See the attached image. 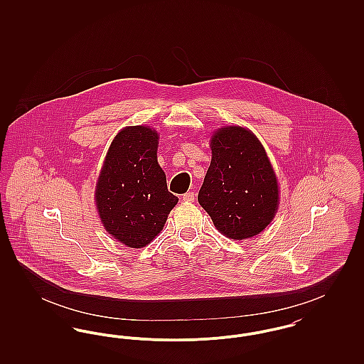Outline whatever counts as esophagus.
Returning <instances> with one entry per match:
<instances>
[{
  "mask_svg": "<svg viewBox=\"0 0 364 364\" xmlns=\"http://www.w3.org/2000/svg\"><path fill=\"white\" fill-rule=\"evenodd\" d=\"M183 200L186 202V203H191V202H193L195 200V193L190 191V192H187V193H184L183 195Z\"/></svg>",
  "mask_w": 364,
  "mask_h": 364,
  "instance_id": "esophagus-1",
  "label": "esophagus"
}]
</instances>
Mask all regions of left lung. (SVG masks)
<instances>
[{
	"instance_id": "8db88e82",
	"label": "left lung",
	"mask_w": 364,
	"mask_h": 364,
	"mask_svg": "<svg viewBox=\"0 0 364 364\" xmlns=\"http://www.w3.org/2000/svg\"><path fill=\"white\" fill-rule=\"evenodd\" d=\"M211 162L198 202L215 228L233 240L257 236L277 213L278 183L258 138L242 127L215 131Z\"/></svg>"
}]
</instances>
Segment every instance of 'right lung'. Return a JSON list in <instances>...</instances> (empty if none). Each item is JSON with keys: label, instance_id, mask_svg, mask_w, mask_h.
<instances>
[{"label": "right lung", "instance_id": "1", "mask_svg": "<svg viewBox=\"0 0 364 364\" xmlns=\"http://www.w3.org/2000/svg\"><path fill=\"white\" fill-rule=\"evenodd\" d=\"M158 140L150 127L122 128L107 150L97 183L101 223L113 239L131 248L153 242L178 202L158 164Z\"/></svg>", "mask_w": 364, "mask_h": 364}]
</instances>
